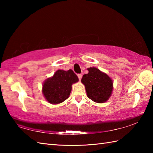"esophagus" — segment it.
Instances as JSON below:
<instances>
[{
	"label": "esophagus",
	"instance_id": "esophagus-1",
	"mask_svg": "<svg viewBox=\"0 0 153 153\" xmlns=\"http://www.w3.org/2000/svg\"><path fill=\"white\" fill-rule=\"evenodd\" d=\"M77 77H78V78L79 79V81L82 79V74H77Z\"/></svg>",
	"mask_w": 153,
	"mask_h": 153
}]
</instances>
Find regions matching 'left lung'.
<instances>
[{
	"mask_svg": "<svg viewBox=\"0 0 153 153\" xmlns=\"http://www.w3.org/2000/svg\"><path fill=\"white\" fill-rule=\"evenodd\" d=\"M87 70L89 73L83 75L82 79L87 97L97 103L107 101L112 95L113 81L108 75L98 68H89Z\"/></svg>",
	"mask_w": 153,
	"mask_h": 153,
	"instance_id": "left-lung-1",
	"label": "left lung"
}]
</instances>
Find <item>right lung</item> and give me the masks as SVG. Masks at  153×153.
Wrapping results in <instances>:
<instances>
[{
    "mask_svg": "<svg viewBox=\"0 0 153 153\" xmlns=\"http://www.w3.org/2000/svg\"><path fill=\"white\" fill-rule=\"evenodd\" d=\"M78 81V77L71 70H58L53 77L45 81L42 92L48 102L56 105L69 97L71 85Z\"/></svg>",
    "mask_w": 153,
    "mask_h": 153,
    "instance_id": "add662e5",
    "label": "right lung"
}]
</instances>
